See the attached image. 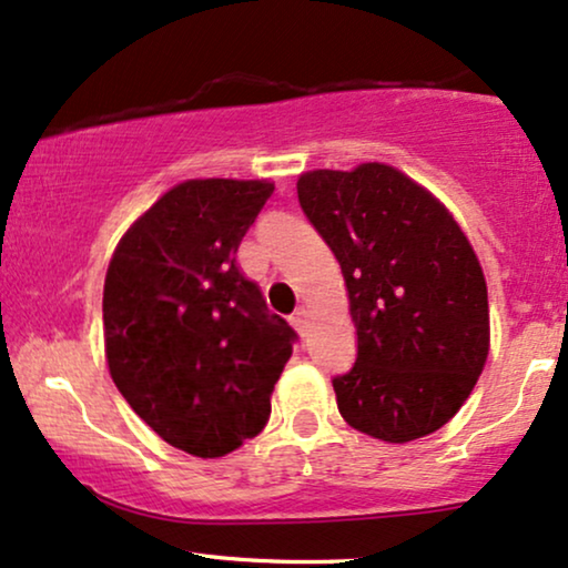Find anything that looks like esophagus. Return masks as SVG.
<instances>
[{"mask_svg":"<svg viewBox=\"0 0 568 568\" xmlns=\"http://www.w3.org/2000/svg\"><path fill=\"white\" fill-rule=\"evenodd\" d=\"M291 324H293V327H296V329L301 332V335H306V332H308V312H306L304 306H301L298 312L291 316Z\"/></svg>","mask_w":568,"mask_h":568,"instance_id":"34e87169","label":"esophagus"}]
</instances>
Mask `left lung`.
Masks as SVG:
<instances>
[{
  "instance_id": "1",
  "label": "left lung",
  "mask_w": 568,
  "mask_h": 568,
  "mask_svg": "<svg viewBox=\"0 0 568 568\" xmlns=\"http://www.w3.org/2000/svg\"><path fill=\"white\" fill-rule=\"evenodd\" d=\"M296 189L337 256L358 335L353 368L332 379L339 415L389 444L434 434L488 358V291L470 241L392 165L308 171Z\"/></svg>"
}]
</instances>
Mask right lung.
Returning a JSON list of instances; mask_svg holds the SVG:
<instances>
[{
  "label": "right lung",
  "instance_id": "right-lung-1",
  "mask_svg": "<svg viewBox=\"0 0 568 568\" xmlns=\"http://www.w3.org/2000/svg\"><path fill=\"white\" fill-rule=\"evenodd\" d=\"M275 184L192 179L119 241L103 285L111 379L163 442L223 457L270 418L296 332L236 264Z\"/></svg>",
  "mask_w": 568,
  "mask_h": 568
}]
</instances>
